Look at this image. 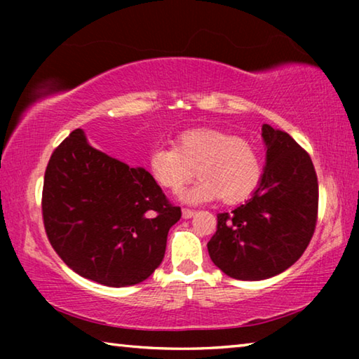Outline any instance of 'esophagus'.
I'll return each mask as SVG.
<instances>
[{
	"label": "esophagus",
	"mask_w": 359,
	"mask_h": 359,
	"mask_svg": "<svg viewBox=\"0 0 359 359\" xmlns=\"http://www.w3.org/2000/svg\"><path fill=\"white\" fill-rule=\"evenodd\" d=\"M193 215H194V210H191V209L182 210V217H184V218H191Z\"/></svg>",
	"instance_id": "1"
}]
</instances>
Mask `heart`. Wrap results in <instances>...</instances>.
<instances>
[{"mask_svg":"<svg viewBox=\"0 0 359 359\" xmlns=\"http://www.w3.org/2000/svg\"><path fill=\"white\" fill-rule=\"evenodd\" d=\"M147 165L156 184L169 191L187 185L196 169L201 179L182 193L188 203L220 198L224 204H241L257 193L264 174L250 141L212 128L187 130L174 139V147L151 149Z\"/></svg>","mask_w":359,"mask_h":359,"instance_id":"1","label":"heart"}]
</instances>
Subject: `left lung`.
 <instances>
[{"mask_svg": "<svg viewBox=\"0 0 359 359\" xmlns=\"http://www.w3.org/2000/svg\"><path fill=\"white\" fill-rule=\"evenodd\" d=\"M266 168L257 193L217 214L208 250L236 280H263L288 269L311 244L318 218V179L311 155L288 133L263 125Z\"/></svg>", "mask_w": 359, "mask_h": 359, "instance_id": "obj_1", "label": "left lung"}]
</instances>
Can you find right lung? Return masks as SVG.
I'll use <instances>...</instances> for the list:
<instances>
[{
	"label": "right lung",
	"instance_id": "1",
	"mask_svg": "<svg viewBox=\"0 0 359 359\" xmlns=\"http://www.w3.org/2000/svg\"><path fill=\"white\" fill-rule=\"evenodd\" d=\"M41 208L47 239L66 266L115 288L154 274L182 217L149 171L92 147L82 130L53 150Z\"/></svg>",
	"mask_w": 359,
	"mask_h": 359
}]
</instances>
